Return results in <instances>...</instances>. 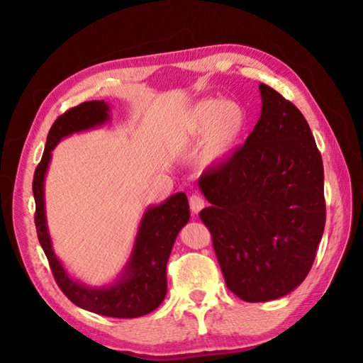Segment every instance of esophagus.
<instances>
[{
  "label": "esophagus",
  "mask_w": 363,
  "mask_h": 363,
  "mask_svg": "<svg viewBox=\"0 0 363 363\" xmlns=\"http://www.w3.org/2000/svg\"><path fill=\"white\" fill-rule=\"evenodd\" d=\"M205 206V201L201 198L199 194L190 196V210L193 214H198Z\"/></svg>",
  "instance_id": "obj_1"
}]
</instances>
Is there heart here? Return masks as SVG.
I'll use <instances>...</instances> for the list:
<instances>
[{
    "label": "heart",
    "instance_id": "1",
    "mask_svg": "<svg viewBox=\"0 0 363 363\" xmlns=\"http://www.w3.org/2000/svg\"><path fill=\"white\" fill-rule=\"evenodd\" d=\"M250 116L239 101L210 97L184 113L178 135L187 141L205 138L202 158L208 165L230 161L246 135Z\"/></svg>",
    "mask_w": 363,
    "mask_h": 363
}]
</instances>
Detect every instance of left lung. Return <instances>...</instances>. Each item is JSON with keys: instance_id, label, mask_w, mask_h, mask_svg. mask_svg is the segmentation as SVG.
Returning <instances> with one entry per match:
<instances>
[{"instance_id": "obj_1", "label": "left lung", "mask_w": 363, "mask_h": 363, "mask_svg": "<svg viewBox=\"0 0 363 363\" xmlns=\"http://www.w3.org/2000/svg\"><path fill=\"white\" fill-rule=\"evenodd\" d=\"M262 116L245 146L199 178L225 283L246 303L283 298L304 281L325 226L324 167L304 116L260 84Z\"/></svg>"}]
</instances>
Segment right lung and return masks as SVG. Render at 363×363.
Returning <instances> with one entry per match:
<instances>
[{
    "instance_id": "1",
    "label": "right lung",
    "mask_w": 363,
    "mask_h": 363,
    "mask_svg": "<svg viewBox=\"0 0 363 363\" xmlns=\"http://www.w3.org/2000/svg\"><path fill=\"white\" fill-rule=\"evenodd\" d=\"M111 120V106L105 100L85 101L67 111L51 126L45 150L33 178L36 203L35 225L38 239L48 258L55 279L68 299L88 312L111 318H138L158 308L167 295V262L179 231L190 220L185 193H174L144 211L126 264L111 283L89 286L72 278L53 250L45 214V176L51 152L72 135L103 126Z\"/></svg>"
}]
</instances>
